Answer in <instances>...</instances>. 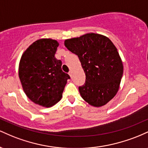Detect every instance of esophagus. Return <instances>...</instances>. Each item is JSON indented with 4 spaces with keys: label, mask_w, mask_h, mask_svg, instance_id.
Segmentation results:
<instances>
[{
    "label": "esophagus",
    "mask_w": 148,
    "mask_h": 148,
    "mask_svg": "<svg viewBox=\"0 0 148 148\" xmlns=\"http://www.w3.org/2000/svg\"><path fill=\"white\" fill-rule=\"evenodd\" d=\"M69 75L70 76L71 78H72V71H69Z\"/></svg>",
    "instance_id": "obj_1"
}]
</instances>
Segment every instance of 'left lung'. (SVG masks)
Listing matches in <instances>:
<instances>
[{
	"instance_id": "obj_1",
	"label": "left lung",
	"mask_w": 148,
	"mask_h": 148,
	"mask_svg": "<svg viewBox=\"0 0 148 148\" xmlns=\"http://www.w3.org/2000/svg\"><path fill=\"white\" fill-rule=\"evenodd\" d=\"M68 50L79 57L86 82L79 86L81 97L89 104L103 106L114 97L123 74L120 56L111 40L103 35L88 33L64 41Z\"/></svg>"
}]
</instances>
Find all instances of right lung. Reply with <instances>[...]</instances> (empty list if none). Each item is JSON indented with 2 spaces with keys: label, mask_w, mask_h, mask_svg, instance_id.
I'll use <instances>...</instances> for the list:
<instances>
[{
  "label": "right lung",
  "mask_w": 148,
  "mask_h": 148,
  "mask_svg": "<svg viewBox=\"0 0 148 148\" xmlns=\"http://www.w3.org/2000/svg\"><path fill=\"white\" fill-rule=\"evenodd\" d=\"M58 43L51 39L35 42L20 60L18 76L25 95L34 103L50 107L60 101L68 74L61 69L62 61L56 58Z\"/></svg>",
  "instance_id": "1"
}]
</instances>
